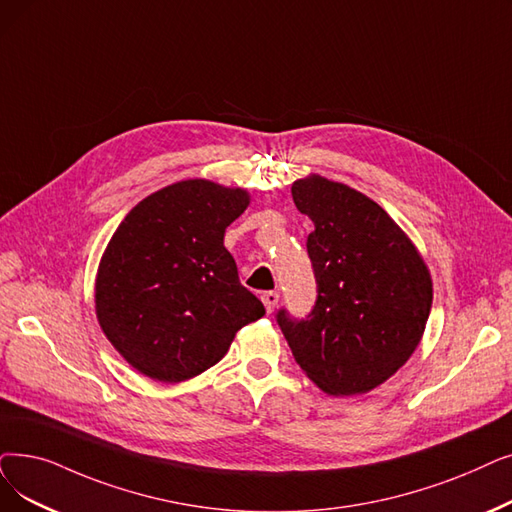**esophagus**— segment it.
<instances>
[{"instance_id":"esophagus-1","label":"esophagus","mask_w":512,"mask_h":512,"mask_svg":"<svg viewBox=\"0 0 512 512\" xmlns=\"http://www.w3.org/2000/svg\"><path fill=\"white\" fill-rule=\"evenodd\" d=\"M278 299H280V295H278V293H274V291H268V293H263V295H261V301H263L265 309L270 311V314H272V311L276 309Z\"/></svg>"}]
</instances>
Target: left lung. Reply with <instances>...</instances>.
I'll return each instance as SVG.
<instances>
[{
    "label": "left lung",
    "mask_w": 512,
    "mask_h": 512,
    "mask_svg": "<svg viewBox=\"0 0 512 512\" xmlns=\"http://www.w3.org/2000/svg\"><path fill=\"white\" fill-rule=\"evenodd\" d=\"M291 192L314 221L307 253L318 301L307 320L278 311V324L307 379L328 395H364L391 379L425 335L431 272L366 194L318 173L293 182Z\"/></svg>",
    "instance_id": "1"
}]
</instances>
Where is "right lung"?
<instances>
[{"mask_svg":"<svg viewBox=\"0 0 512 512\" xmlns=\"http://www.w3.org/2000/svg\"><path fill=\"white\" fill-rule=\"evenodd\" d=\"M251 194L211 180H184L133 207L102 253L96 318L123 360L161 383L215 366L236 332L265 314L238 280L226 228Z\"/></svg>","mask_w":512,"mask_h":512,"instance_id":"add662e5","label":"right lung"}]
</instances>
